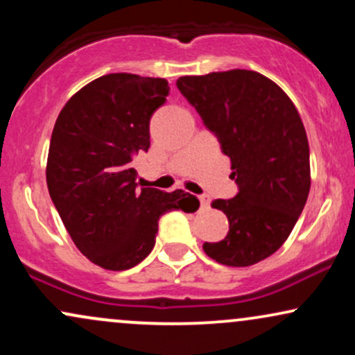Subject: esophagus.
I'll list each match as a JSON object with an SVG mask.
<instances>
[{
  "instance_id": "esophagus-1",
  "label": "esophagus",
  "mask_w": 355,
  "mask_h": 355,
  "mask_svg": "<svg viewBox=\"0 0 355 355\" xmlns=\"http://www.w3.org/2000/svg\"><path fill=\"white\" fill-rule=\"evenodd\" d=\"M200 205L203 209H209L210 207V197L209 195H200Z\"/></svg>"
}]
</instances>
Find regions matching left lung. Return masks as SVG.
<instances>
[{
  "label": "left lung",
  "instance_id": "8db88e82",
  "mask_svg": "<svg viewBox=\"0 0 355 355\" xmlns=\"http://www.w3.org/2000/svg\"><path fill=\"white\" fill-rule=\"evenodd\" d=\"M177 87L218 138L239 185L234 198L211 202L229 218V234L203 250L222 266H254L282 247L311 190L299 112L279 85L250 70L180 76Z\"/></svg>",
  "mask_w": 355,
  "mask_h": 355
}]
</instances>
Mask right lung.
<instances>
[{
    "label": "right lung",
    "instance_id": "obj_1",
    "mask_svg": "<svg viewBox=\"0 0 355 355\" xmlns=\"http://www.w3.org/2000/svg\"><path fill=\"white\" fill-rule=\"evenodd\" d=\"M168 81L132 73L93 80L56 118L46 164L48 191L78 250L107 270H126L152 252L158 220L200 207L183 190L140 187L132 160L150 148V118Z\"/></svg>",
    "mask_w": 355,
    "mask_h": 355
}]
</instances>
